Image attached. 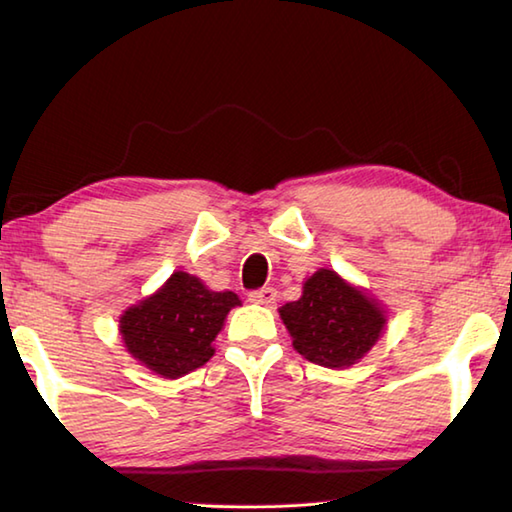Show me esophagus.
I'll return each instance as SVG.
<instances>
[{"label":"esophagus","mask_w":512,"mask_h":512,"mask_svg":"<svg viewBox=\"0 0 512 512\" xmlns=\"http://www.w3.org/2000/svg\"><path fill=\"white\" fill-rule=\"evenodd\" d=\"M248 300L255 302V305H273L277 300V289L273 287H264V289H257V291H250L248 293Z\"/></svg>","instance_id":"1"}]
</instances>
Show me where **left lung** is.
<instances>
[{"instance_id":"obj_1","label":"left lung","mask_w":512,"mask_h":512,"mask_svg":"<svg viewBox=\"0 0 512 512\" xmlns=\"http://www.w3.org/2000/svg\"><path fill=\"white\" fill-rule=\"evenodd\" d=\"M293 348L316 366L343 370L372 350L386 327V307L332 271L318 268L302 284V296L280 309Z\"/></svg>"}]
</instances>
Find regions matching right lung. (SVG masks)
Segmentation results:
<instances>
[{
  "mask_svg": "<svg viewBox=\"0 0 512 512\" xmlns=\"http://www.w3.org/2000/svg\"><path fill=\"white\" fill-rule=\"evenodd\" d=\"M237 293L207 289L201 277L171 273L162 287L119 316L126 352L164 379L185 377L214 357V339Z\"/></svg>",
  "mask_w": 512,
  "mask_h": 512,
  "instance_id": "right-lung-1",
  "label": "right lung"
}]
</instances>
